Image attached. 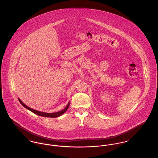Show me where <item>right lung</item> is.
<instances>
[{
  "label": "right lung",
  "instance_id": "1",
  "mask_svg": "<svg viewBox=\"0 0 158 158\" xmlns=\"http://www.w3.org/2000/svg\"><path fill=\"white\" fill-rule=\"evenodd\" d=\"M18 100L19 101V102L21 103V104L23 105V107H25L26 109L30 110V111H31L32 113H35L38 115H41V116H43V117H52V118H55V117H60V115H61L65 113L67 110H68V108L69 106V102L68 103V105L66 106V107L62 111H58V112H56V113H43V112H41V111H36V110H35L33 109H31L30 108V107H28V106L25 105L23 102L21 100L20 98H18Z\"/></svg>",
  "mask_w": 158,
  "mask_h": 158
}]
</instances>
